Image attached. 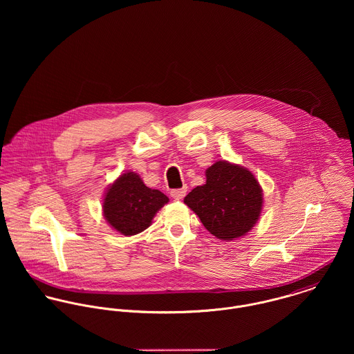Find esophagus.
<instances>
[{
    "mask_svg": "<svg viewBox=\"0 0 354 354\" xmlns=\"http://www.w3.org/2000/svg\"><path fill=\"white\" fill-rule=\"evenodd\" d=\"M185 194H187V187L180 188V189H173V191L170 192V196H171L173 199H176V201H181V199L185 196Z\"/></svg>",
    "mask_w": 354,
    "mask_h": 354,
    "instance_id": "esophagus-1",
    "label": "esophagus"
}]
</instances>
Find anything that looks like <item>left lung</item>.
Listing matches in <instances>:
<instances>
[{
  "label": "left lung",
  "instance_id": "left-lung-1",
  "mask_svg": "<svg viewBox=\"0 0 354 354\" xmlns=\"http://www.w3.org/2000/svg\"><path fill=\"white\" fill-rule=\"evenodd\" d=\"M205 184L194 188L184 203L204 227L221 240L245 236L257 222L263 205L261 188L252 173L218 160L205 170Z\"/></svg>",
  "mask_w": 354,
  "mask_h": 354
}]
</instances>
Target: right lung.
I'll use <instances>...</instances> for the list:
<instances>
[{"mask_svg": "<svg viewBox=\"0 0 354 354\" xmlns=\"http://www.w3.org/2000/svg\"><path fill=\"white\" fill-rule=\"evenodd\" d=\"M167 202L166 195L146 187L139 174L128 171L107 188L103 215L118 233L135 236L151 225L155 214Z\"/></svg>", "mask_w": 354, "mask_h": 354, "instance_id": "obj_1", "label": "right lung"}]
</instances>
